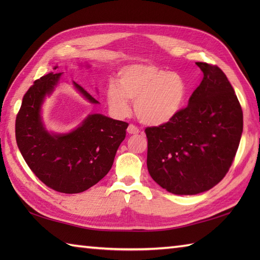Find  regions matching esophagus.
<instances>
[{
    "mask_svg": "<svg viewBox=\"0 0 260 260\" xmlns=\"http://www.w3.org/2000/svg\"><path fill=\"white\" fill-rule=\"evenodd\" d=\"M127 133L128 134H139L140 133V129L139 127L133 125V124H129L128 127H127Z\"/></svg>",
    "mask_w": 260,
    "mask_h": 260,
    "instance_id": "esophagus-1",
    "label": "esophagus"
}]
</instances>
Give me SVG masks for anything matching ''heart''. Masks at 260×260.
<instances>
[{"mask_svg": "<svg viewBox=\"0 0 260 260\" xmlns=\"http://www.w3.org/2000/svg\"><path fill=\"white\" fill-rule=\"evenodd\" d=\"M187 87L181 75L151 63H134L119 70L117 85L107 87V102L119 117L131 112L134 103L135 114L142 123L162 125L180 113L185 102Z\"/></svg>", "mask_w": 260, "mask_h": 260, "instance_id": "1", "label": "heart"}]
</instances>
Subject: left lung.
I'll return each mask as SVG.
<instances>
[{"mask_svg":"<svg viewBox=\"0 0 260 260\" xmlns=\"http://www.w3.org/2000/svg\"><path fill=\"white\" fill-rule=\"evenodd\" d=\"M203 79L175 117L146 127L147 170L173 194L192 196L221 181L238 150L244 116L227 76L218 66L197 62Z\"/></svg>","mask_w":260,"mask_h":260,"instance_id":"1","label":"left lung"}]
</instances>
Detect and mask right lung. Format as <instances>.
Returning <instances> with one entry per match:
<instances>
[{"instance_id":"obj_1","label":"right lung","mask_w":260,"mask_h":260,"mask_svg":"<svg viewBox=\"0 0 260 260\" xmlns=\"http://www.w3.org/2000/svg\"><path fill=\"white\" fill-rule=\"evenodd\" d=\"M61 75L53 71L42 76L25 92L15 119V139L39 180L54 191L74 194L88 190L109 172L128 124L92 114L68 134L48 133L41 120V105ZM74 85L90 103L98 104L81 86Z\"/></svg>"}]
</instances>
